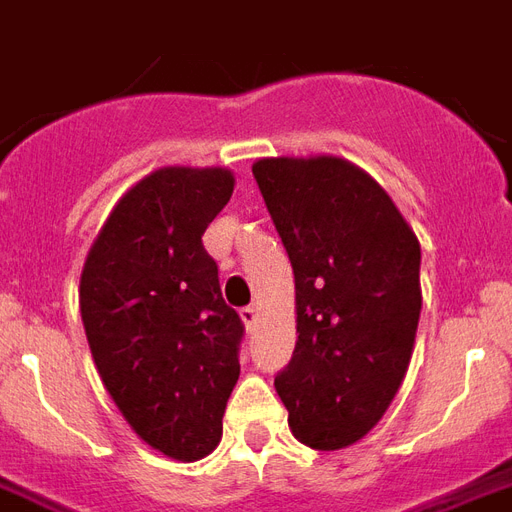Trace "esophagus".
I'll use <instances>...</instances> for the list:
<instances>
[{
	"instance_id": "esophagus-1",
	"label": "esophagus",
	"mask_w": 512,
	"mask_h": 512,
	"mask_svg": "<svg viewBox=\"0 0 512 512\" xmlns=\"http://www.w3.org/2000/svg\"><path fill=\"white\" fill-rule=\"evenodd\" d=\"M241 322L247 325V330H252L257 322V306H244L241 308Z\"/></svg>"
}]
</instances>
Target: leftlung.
Here are the masks:
<instances>
[{"label": "left lung", "mask_w": 512, "mask_h": 512, "mask_svg": "<svg viewBox=\"0 0 512 512\" xmlns=\"http://www.w3.org/2000/svg\"><path fill=\"white\" fill-rule=\"evenodd\" d=\"M252 174L295 273L298 341L273 384L300 443L351 446L411 362L419 239L384 187L343 158H260Z\"/></svg>", "instance_id": "1"}]
</instances>
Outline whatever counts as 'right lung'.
I'll list each match as a JSON object with an SVG mask.
<instances>
[{
	"label": "right lung",
	"mask_w": 512,
	"mask_h": 512,
	"mask_svg": "<svg viewBox=\"0 0 512 512\" xmlns=\"http://www.w3.org/2000/svg\"><path fill=\"white\" fill-rule=\"evenodd\" d=\"M233 185L220 166L152 171L109 212L80 276L85 335L109 397L147 446L177 462L217 448L241 373L244 325L201 241Z\"/></svg>",
	"instance_id": "add662e5"
}]
</instances>
